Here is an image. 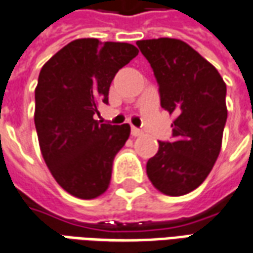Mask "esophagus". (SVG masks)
<instances>
[{
    "instance_id": "34e87169",
    "label": "esophagus",
    "mask_w": 253,
    "mask_h": 253,
    "mask_svg": "<svg viewBox=\"0 0 253 253\" xmlns=\"http://www.w3.org/2000/svg\"><path fill=\"white\" fill-rule=\"evenodd\" d=\"M144 132H142V130H139V128H137V127H131V135L132 137H139V135H142Z\"/></svg>"
}]
</instances>
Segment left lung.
Here are the masks:
<instances>
[{
	"label": "left lung",
	"instance_id": "left-lung-1",
	"mask_svg": "<svg viewBox=\"0 0 253 253\" xmlns=\"http://www.w3.org/2000/svg\"><path fill=\"white\" fill-rule=\"evenodd\" d=\"M137 45L153 70L162 108L176 116L172 141H159L146 174L162 193L183 196L200 186L219 156L227 119L226 84L183 41L159 38Z\"/></svg>",
	"mask_w": 253,
	"mask_h": 253
}]
</instances>
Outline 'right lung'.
I'll list each match as a JSON object with an SVG mask.
<instances>
[{"label":"right lung","instance_id":"right-lung-1","mask_svg":"<svg viewBox=\"0 0 253 253\" xmlns=\"http://www.w3.org/2000/svg\"><path fill=\"white\" fill-rule=\"evenodd\" d=\"M137 54L131 43L82 38L41 70L34 114L41 152L56 182L75 197L96 199L108 189L130 126L100 123L93 116L101 102L108 104L116 72Z\"/></svg>","mask_w":253,"mask_h":253}]
</instances>
